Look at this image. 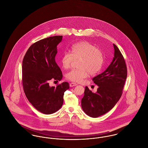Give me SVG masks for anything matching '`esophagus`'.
I'll list each match as a JSON object with an SVG mask.
<instances>
[{
	"label": "esophagus",
	"mask_w": 148,
	"mask_h": 148,
	"mask_svg": "<svg viewBox=\"0 0 148 148\" xmlns=\"http://www.w3.org/2000/svg\"><path fill=\"white\" fill-rule=\"evenodd\" d=\"M76 85H77V84L76 83H71V84H70V86L71 87H73V86H75Z\"/></svg>",
	"instance_id": "34e87169"
}]
</instances>
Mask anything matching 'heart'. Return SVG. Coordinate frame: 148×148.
Masks as SVG:
<instances>
[{
  "label": "heart",
  "instance_id": "b5f03b06",
  "mask_svg": "<svg viewBox=\"0 0 148 148\" xmlns=\"http://www.w3.org/2000/svg\"><path fill=\"white\" fill-rule=\"evenodd\" d=\"M80 59L78 64L79 69L69 71L66 77L76 83L82 82L89 74L95 75L102 68L104 56L102 51L88 42H77L71 47V53L65 51L62 55L60 62L64 69L70 68L74 59Z\"/></svg>",
  "mask_w": 148,
  "mask_h": 148
}]
</instances>
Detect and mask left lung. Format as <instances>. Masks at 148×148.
Wrapping results in <instances>:
<instances>
[{
    "label": "left lung",
    "mask_w": 148,
    "mask_h": 148,
    "mask_svg": "<svg viewBox=\"0 0 148 148\" xmlns=\"http://www.w3.org/2000/svg\"><path fill=\"white\" fill-rule=\"evenodd\" d=\"M114 56L108 68L92 78L98 86L92 92L85 86L82 99V108L86 114L97 118L110 111L119 101L127 77V67L124 58L118 48L113 44Z\"/></svg>",
    "instance_id": "obj_1"
}]
</instances>
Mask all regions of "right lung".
<instances>
[{
  "label": "right lung",
  "mask_w": 148,
  "mask_h": 148,
  "mask_svg": "<svg viewBox=\"0 0 148 148\" xmlns=\"http://www.w3.org/2000/svg\"><path fill=\"white\" fill-rule=\"evenodd\" d=\"M63 36H54L33 44L26 52L22 63V83L29 102L45 114L56 112L63 105L68 82L50 86L49 81L62 80V72L56 62L57 45Z\"/></svg>",
  "instance_id": "right-lung-1"
}]
</instances>
